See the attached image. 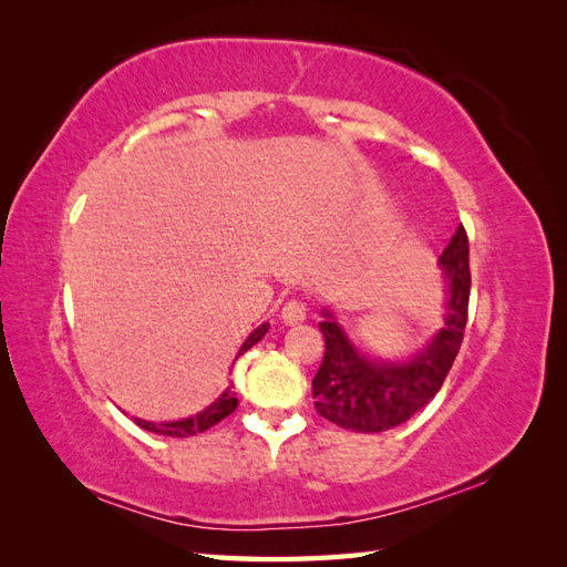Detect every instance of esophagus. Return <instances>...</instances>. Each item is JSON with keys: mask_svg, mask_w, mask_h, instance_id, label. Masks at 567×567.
<instances>
[{"mask_svg": "<svg viewBox=\"0 0 567 567\" xmlns=\"http://www.w3.org/2000/svg\"><path fill=\"white\" fill-rule=\"evenodd\" d=\"M280 317H282V321L287 323V327L302 323L307 319V305L299 302V299H290V302L282 307V315Z\"/></svg>", "mask_w": 567, "mask_h": 567, "instance_id": "1", "label": "esophagus"}]
</instances>
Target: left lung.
Wrapping results in <instances>:
<instances>
[{"label": "left lung", "mask_w": 567, "mask_h": 567, "mask_svg": "<svg viewBox=\"0 0 567 567\" xmlns=\"http://www.w3.org/2000/svg\"><path fill=\"white\" fill-rule=\"evenodd\" d=\"M467 258V234L457 226L439 258L445 280L443 323L424 351L406 360L365 355L336 321L333 311H321L319 329L327 353L311 380V392L323 419L348 431L378 433L404 424L436 396L463 343L470 299Z\"/></svg>", "instance_id": "left-lung-1"}]
</instances>
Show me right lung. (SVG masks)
I'll return each instance as SVG.
<instances>
[{
    "mask_svg": "<svg viewBox=\"0 0 567 567\" xmlns=\"http://www.w3.org/2000/svg\"><path fill=\"white\" fill-rule=\"evenodd\" d=\"M268 329H270V323H260V327L252 331L248 339L244 341V346L238 348L236 360L244 355L248 348L256 346L262 339V336L268 333ZM236 360H234V363H236ZM231 388H234V384L228 382V388L219 396H216V400L207 409H202V412H197L195 416H187V419H179V421H161V424H155V421H146V419H134V421H136L141 429H146L151 433H161V436H177V439L195 436V433H202V431L212 429L214 424H219L221 419H226L228 414L234 412L238 400L234 396Z\"/></svg>",
    "mask_w": 567,
    "mask_h": 567,
    "instance_id": "add662e5",
    "label": "right lung"
}]
</instances>
